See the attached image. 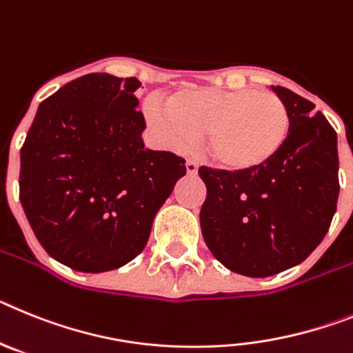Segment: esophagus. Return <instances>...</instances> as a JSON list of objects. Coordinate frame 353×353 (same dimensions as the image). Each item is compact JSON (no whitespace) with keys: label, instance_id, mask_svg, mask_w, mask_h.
<instances>
[{"label":"esophagus","instance_id":"esophagus-1","mask_svg":"<svg viewBox=\"0 0 353 353\" xmlns=\"http://www.w3.org/2000/svg\"><path fill=\"white\" fill-rule=\"evenodd\" d=\"M199 170V165L195 161H186V174L188 176H195Z\"/></svg>","mask_w":353,"mask_h":353}]
</instances>
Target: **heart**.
Wrapping results in <instances>:
<instances>
[{
	"mask_svg": "<svg viewBox=\"0 0 353 353\" xmlns=\"http://www.w3.org/2000/svg\"><path fill=\"white\" fill-rule=\"evenodd\" d=\"M147 122L174 149L206 134L210 158L229 172H249L274 158L290 134L286 104L257 88H192L168 101L149 97Z\"/></svg>",
	"mask_w": 353,
	"mask_h": 353,
	"instance_id": "b5f03b06",
	"label": "heart"
}]
</instances>
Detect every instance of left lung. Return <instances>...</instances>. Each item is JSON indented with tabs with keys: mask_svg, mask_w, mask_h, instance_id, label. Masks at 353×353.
<instances>
[{
	"mask_svg": "<svg viewBox=\"0 0 353 353\" xmlns=\"http://www.w3.org/2000/svg\"><path fill=\"white\" fill-rule=\"evenodd\" d=\"M286 104L291 128L283 149L249 172L201 167L208 195L201 229L225 268L270 277L296 266L330 228L339 195L338 134L314 104L272 87Z\"/></svg>",
	"mask_w": 353,
	"mask_h": 353,
	"instance_id": "1",
	"label": "left lung"
}]
</instances>
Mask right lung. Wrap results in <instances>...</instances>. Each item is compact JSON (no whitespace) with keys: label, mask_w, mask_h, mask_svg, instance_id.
Returning <instances> with one entry per match:
<instances>
[{"label":"right lung","mask_w":353,"mask_h":353,"mask_svg":"<svg viewBox=\"0 0 353 353\" xmlns=\"http://www.w3.org/2000/svg\"><path fill=\"white\" fill-rule=\"evenodd\" d=\"M137 78L92 72L39 104L21 149L19 199L46 252L99 274L139 256L185 159L151 151Z\"/></svg>","instance_id":"right-lung-1"}]
</instances>
